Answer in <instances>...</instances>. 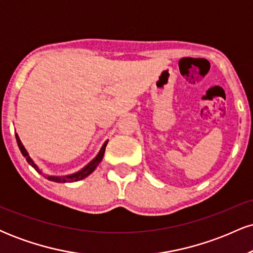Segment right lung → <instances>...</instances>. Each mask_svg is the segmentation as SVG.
<instances>
[{
    "label": "right lung",
    "instance_id": "1",
    "mask_svg": "<svg viewBox=\"0 0 253 253\" xmlns=\"http://www.w3.org/2000/svg\"><path fill=\"white\" fill-rule=\"evenodd\" d=\"M15 136H16V143H17V146H19L20 151H21L22 156L25 157L26 161H27V163L31 165V167L34 168V170L37 171L38 173H40V175H42V170L40 169L39 167L36 164V162L33 161V159L30 157V153L27 152V150L25 149L24 144L21 143V140H20L19 135H17V133H15ZM107 143H108V140L106 141L102 145V147H101L100 152L97 153V156L95 157L94 159H92L91 162H89L88 164L85 165V167L82 168L81 170H78L77 172H74V173H70V175H63V176H46V178L48 179V181H52V182H57V183H66V182H75V181H81V179L85 178V177H88L90 173L92 172L95 169L97 168V165L100 164V162L102 161L103 158V155H104V150H106V146H107Z\"/></svg>",
    "mask_w": 253,
    "mask_h": 253
}]
</instances>
